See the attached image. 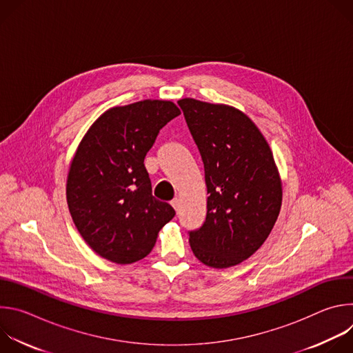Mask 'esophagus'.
I'll use <instances>...</instances> for the list:
<instances>
[{"label":"esophagus","mask_w":353,"mask_h":353,"mask_svg":"<svg viewBox=\"0 0 353 353\" xmlns=\"http://www.w3.org/2000/svg\"><path fill=\"white\" fill-rule=\"evenodd\" d=\"M172 207L179 212V210H180V199H179V198H174V199L172 201Z\"/></svg>","instance_id":"1"}]
</instances>
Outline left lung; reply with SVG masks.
<instances>
[{
	"mask_svg": "<svg viewBox=\"0 0 353 353\" xmlns=\"http://www.w3.org/2000/svg\"><path fill=\"white\" fill-rule=\"evenodd\" d=\"M187 127L204 163L207 216L188 232L194 256L228 268L253 256L270 236L282 204V185L271 148L240 110L181 99Z\"/></svg>",
	"mask_w": 353,
	"mask_h": 353,
	"instance_id": "1",
	"label": "left lung"
}]
</instances>
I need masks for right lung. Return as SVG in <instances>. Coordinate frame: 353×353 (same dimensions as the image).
<instances>
[{
	"instance_id": "1",
	"label": "right lung",
	"mask_w": 353,
	"mask_h": 353,
	"mask_svg": "<svg viewBox=\"0 0 353 353\" xmlns=\"http://www.w3.org/2000/svg\"><path fill=\"white\" fill-rule=\"evenodd\" d=\"M179 114L166 100L113 108L81 141L68 173L67 203L78 232L103 259L117 264L142 260L176 215L152 195L143 159Z\"/></svg>"
}]
</instances>
